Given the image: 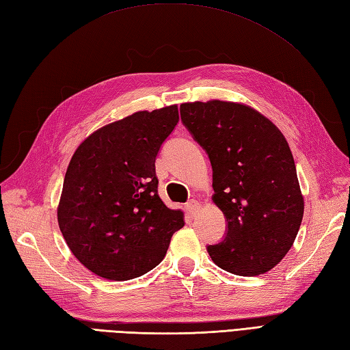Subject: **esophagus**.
I'll return each mask as SVG.
<instances>
[{
	"instance_id": "1",
	"label": "esophagus",
	"mask_w": 350,
	"mask_h": 350,
	"mask_svg": "<svg viewBox=\"0 0 350 350\" xmlns=\"http://www.w3.org/2000/svg\"><path fill=\"white\" fill-rule=\"evenodd\" d=\"M185 208H186V212H188L191 216H193L195 213H197V210L200 208V202L195 201V200H191L189 202H186Z\"/></svg>"
}]
</instances>
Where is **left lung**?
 Wrapping results in <instances>:
<instances>
[{
  "label": "left lung",
  "mask_w": 350,
  "mask_h": 350,
  "mask_svg": "<svg viewBox=\"0 0 350 350\" xmlns=\"http://www.w3.org/2000/svg\"><path fill=\"white\" fill-rule=\"evenodd\" d=\"M183 125L208 155L213 201L226 235L207 246L212 261L237 275L271 270L285 256L303 221L304 200L286 138L245 104L185 103Z\"/></svg>",
  "instance_id": "1"
}]
</instances>
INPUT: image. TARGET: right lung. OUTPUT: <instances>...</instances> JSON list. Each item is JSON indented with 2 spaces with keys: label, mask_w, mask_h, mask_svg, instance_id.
<instances>
[{
  "label": "right lung",
  "mask_w": 350,
  "mask_h": 350,
  "mask_svg": "<svg viewBox=\"0 0 350 350\" xmlns=\"http://www.w3.org/2000/svg\"><path fill=\"white\" fill-rule=\"evenodd\" d=\"M178 122L177 105L137 111L89 135L64 178L58 224L80 262L107 280H129L164 259L182 210L158 195L155 159Z\"/></svg>",
  "instance_id": "right-lung-1"
}]
</instances>
